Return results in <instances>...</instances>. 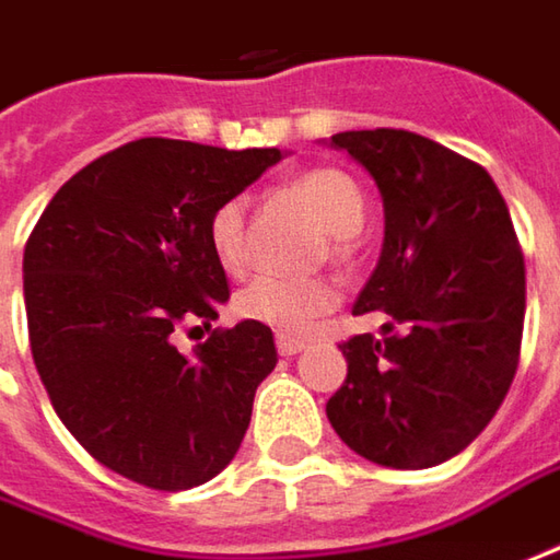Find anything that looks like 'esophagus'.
Returning <instances> with one entry per match:
<instances>
[{
	"label": "esophagus",
	"mask_w": 560,
	"mask_h": 560,
	"mask_svg": "<svg viewBox=\"0 0 560 560\" xmlns=\"http://www.w3.org/2000/svg\"><path fill=\"white\" fill-rule=\"evenodd\" d=\"M276 345H279L281 357H294V353H301L306 348V341H301V338H291V335H279V338H276Z\"/></svg>",
	"instance_id": "1"
}]
</instances>
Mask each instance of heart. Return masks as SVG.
<instances>
[{"instance_id":"obj_1","label":"heart","mask_w":560,"mask_h":560,"mask_svg":"<svg viewBox=\"0 0 560 560\" xmlns=\"http://www.w3.org/2000/svg\"><path fill=\"white\" fill-rule=\"evenodd\" d=\"M291 194L335 237V250H345V237L357 234L363 225V215H366L363 194L351 182V175H345L338 168H328V165L310 168L294 178ZM209 244H212L215 259L229 272H241L250 262L247 207L241 197L225 200L209 215ZM335 304H338V284L331 279H323V276L288 279V276H276V272L254 276L234 298V310L244 319L279 328L281 335H304Z\"/></svg>"}]
</instances>
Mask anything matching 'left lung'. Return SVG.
<instances>
[{"mask_svg": "<svg viewBox=\"0 0 560 560\" xmlns=\"http://www.w3.org/2000/svg\"><path fill=\"white\" fill-rule=\"evenodd\" d=\"M378 184L385 244L353 316L382 338L338 348L345 385L326 413L360 457L423 470L467 448L504 401L521 363L526 272L492 175L401 128L331 137Z\"/></svg>", "mask_w": 560, "mask_h": 560, "instance_id": "obj_1", "label": "left lung"}]
</instances>
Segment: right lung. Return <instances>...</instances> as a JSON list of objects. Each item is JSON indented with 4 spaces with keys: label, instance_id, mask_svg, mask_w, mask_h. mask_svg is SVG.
<instances>
[{
    "label": "right lung",
    "instance_id": "right-lung-1",
    "mask_svg": "<svg viewBox=\"0 0 560 560\" xmlns=\"http://www.w3.org/2000/svg\"><path fill=\"white\" fill-rule=\"evenodd\" d=\"M279 159L276 147L140 137L61 184L27 237V335L46 395L90 457L147 489L222 474L279 363L272 328L254 319L178 351V335L212 326L229 301L209 215Z\"/></svg>",
    "mask_w": 560,
    "mask_h": 560
}]
</instances>
